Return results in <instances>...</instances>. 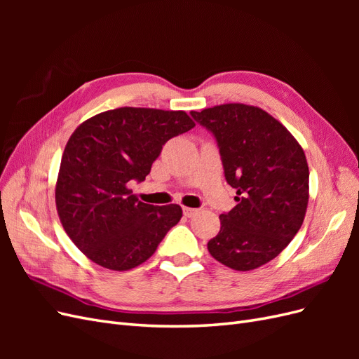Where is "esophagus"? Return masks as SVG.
Listing matches in <instances>:
<instances>
[{
    "label": "esophagus",
    "mask_w": 359,
    "mask_h": 359,
    "mask_svg": "<svg viewBox=\"0 0 359 359\" xmlns=\"http://www.w3.org/2000/svg\"><path fill=\"white\" fill-rule=\"evenodd\" d=\"M182 212H184V215L189 217V219H190V217H194V215H196V214L199 212V210H194V208H189V206H184V208H182Z\"/></svg>",
    "instance_id": "1"
}]
</instances>
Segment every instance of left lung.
<instances>
[{
    "instance_id": "left-lung-1",
    "label": "left lung",
    "mask_w": 359,
    "mask_h": 359,
    "mask_svg": "<svg viewBox=\"0 0 359 359\" xmlns=\"http://www.w3.org/2000/svg\"><path fill=\"white\" fill-rule=\"evenodd\" d=\"M191 116L214 135L235 208L220 215L208 252L235 271L277 257L301 229L309 203V165L289 130L256 106L226 103Z\"/></svg>"
}]
</instances>
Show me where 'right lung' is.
Listing matches in <instances>:
<instances>
[{
    "label": "right lung",
    "instance_id": "obj_1",
    "mask_svg": "<svg viewBox=\"0 0 359 359\" xmlns=\"http://www.w3.org/2000/svg\"><path fill=\"white\" fill-rule=\"evenodd\" d=\"M193 127L184 111L118 107L74 130L62 153L55 203L64 231L94 264L136 268L181 220L180 205L140 202L130 184L144 181L163 145Z\"/></svg>",
    "mask_w": 359,
    "mask_h": 359
}]
</instances>
